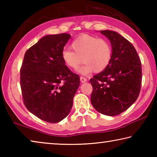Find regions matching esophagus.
<instances>
[{
	"mask_svg": "<svg viewBox=\"0 0 157 157\" xmlns=\"http://www.w3.org/2000/svg\"><path fill=\"white\" fill-rule=\"evenodd\" d=\"M80 81H81V82H85L87 81V79L86 78H84V77L81 76L80 77Z\"/></svg>",
	"mask_w": 157,
	"mask_h": 157,
	"instance_id": "obj_1",
	"label": "esophagus"
}]
</instances>
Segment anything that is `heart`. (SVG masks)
<instances>
[{"mask_svg":"<svg viewBox=\"0 0 157 157\" xmlns=\"http://www.w3.org/2000/svg\"><path fill=\"white\" fill-rule=\"evenodd\" d=\"M71 47L73 51L71 48L62 50V59L68 67L73 69L78 68L82 62H84L78 69V72L83 75H88L93 70L96 73L104 71L112 58V47L105 39L84 34L75 39Z\"/></svg>","mask_w":157,"mask_h":157,"instance_id":"obj_1","label":"heart"}]
</instances>
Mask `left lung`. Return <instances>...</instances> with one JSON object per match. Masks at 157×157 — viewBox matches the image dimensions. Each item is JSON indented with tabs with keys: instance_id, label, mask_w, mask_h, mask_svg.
<instances>
[{
	"instance_id": "8db88e82",
	"label": "left lung",
	"mask_w": 157,
	"mask_h": 157,
	"mask_svg": "<svg viewBox=\"0 0 157 157\" xmlns=\"http://www.w3.org/2000/svg\"><path fill=\"white\" fill-rule=\"evenodd\" d=\"M100 33L111 41L112 58L104 71L89 80L91 102L98 112L114 116L127 110L139 97L141 62L134 46L121 34L111 30Z\"/></svg>"
}]
</instances>
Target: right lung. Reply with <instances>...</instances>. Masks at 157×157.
Wrapping results in <instances>:
<instances>
[{
	"instance_id": "right-lung-1",
	"label": "right lung",
	"mask_w": 157,
	"mask_h": 157,
	"mask_svg": "<svg viewBox=\"0 0 157 157\" xmlns=\"http://www.w3.org/2000/svg\"><path fill=\"white\" fill-rule=\"evenodd\" d=\"M69 34L47 35L25 52L20 70V85L27 109L48 123L68 115L79 86V77L65 65L62 52Z\"/></svg>"
}]
</instances>
